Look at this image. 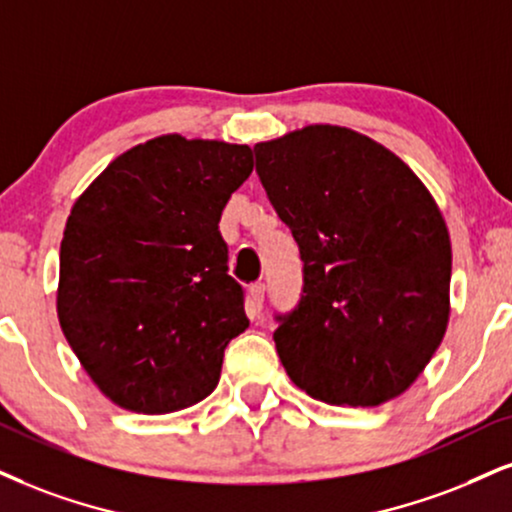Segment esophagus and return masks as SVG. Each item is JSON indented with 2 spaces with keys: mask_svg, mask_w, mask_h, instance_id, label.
Returning a JSON list of instances; mask_svg holds the SVG:
<instances>
[{
  "mask_svg": "<svg viewBox=\"0 0 512 512\" xmlns=\"http://www.w3.org/2000/svg\"><path fill=\"white\" fill-rule=\"evenodd\" d=\"M263 299H266V285H261V282H258V285H251L249 287V311L254 315L261 313Z\"/></svg>",
  "mask_w": 512,
  "mask_h": 512,
  "instance_id": "34e87169",
  "label": "esophagus"
}]
</instances>
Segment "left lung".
I'll list each match as a JSON object with an SVG mask.
<instances>
[{
	"mask_svg": "<svg viewBox=\"0 0 512 512\" xmlns=\"http://www.w3.org/2000/svg\"><path fill=\"white\" fill-rule=\"evenodd\" d=\"M256 151V173L304 261L277 313V356L330 406H380L418 380L449 325L451 239L418 175L370 137L308 125Z\"/></svg>",
	"mask_w": 512,
	"mask_h": 512,
	"instance_id": "left-lung-1",
	"label": "left lung"
}]
</instances>
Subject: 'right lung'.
I'll return each mask as SVG.
<instances>
[{
	"label": "right lung",
	"mask_w": 512,
	"mask_h": 512,
	"mask_svg": "<svg viewBox=\"0 0 512 512\" xmlns=\"http://www.w3.org/2000/svg\"><path fill=\"white\" fill-rule=\"evenodd\" d=\"M254 170L246 144L163 135L75 201L61 242V330L102 394L163 415L206 399L249 327L220 213Z\"/></svg>",
	"instance_id": "1"
}]
</instances>
